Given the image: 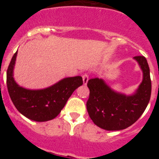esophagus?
<instances>
[{"instance_id": "esophagus-1", "label": "esophagus", "mask_w": 159, "mask_h": 159, "mask_svg": "<svg viewBox=\"0 0 159 159\" xmlns=\"http://www.w3.org/2000/svg\"><path fill=\"white\" fill-rule=\"evenodd\" d=\"M88 79H89V76L87 73H85V74L82 75V80H83V84L86 85L88 82Z\"/></svg>"}]
</instances>
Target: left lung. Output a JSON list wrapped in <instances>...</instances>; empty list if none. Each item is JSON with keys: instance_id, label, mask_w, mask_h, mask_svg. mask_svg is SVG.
<instances>
[{"instance_id": "1", "label": "left lung", "mask_w": 159, "mask_h": 159, "mask_svg": "<svg viewBox=\"0 0 159 159\" xmlns=\"http://www.w3.org/2000/svg\"><path fill=\"white\" fill-rule=\"evenodd\" d=\"M143 71V81L132 96L120 94L111 90L102 79L92 78L87 82L90 96L87 112L96 125L106 130H120L137 121L145 111L150 100V73L143 56H135Z\"/></svg>"}]
</instances>
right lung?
<instances>
[{"label": "right lung", "mask_w": 159, "mask_h": 159, "mask_svg": "<svg viewBox=\"0 0 159 159\" xmlns=\"http://www.w3.org/2000/svg\"><path fill=\"white\" fill-rule=\"evenodd\" d=\"M16 55L17 52L11 58L6 72L7 89L13 104L19 112L30 120L39 122L53 120L61 112L72 92L83 84L82 77H67L45 89H25L14 80Z\"/></svg>", "instance_id": "1"}]
</instances>
